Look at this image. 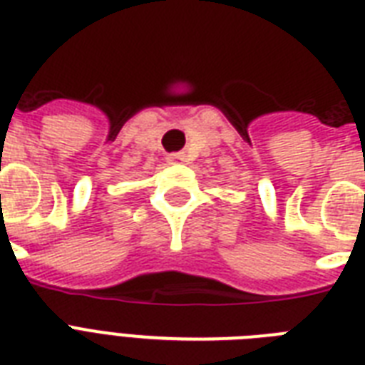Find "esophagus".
Instances as JSON below:
<instances>
[{
    "mask_svg": "<svg viewBox=\"0 0 365 365\" xmlns=\"http://www.w3.org/2000/svg\"><path fill=\"white\" fill-rule=\"evenodd\" d=\"M166 160H168V163H172V165H174V163H182V160H183V155H180V153H170V155H168V157H166Z\"/></svg>",
    "mask_w": 365,
    "mask_h": 365,
    "instance_id": "1",
    "label": "esophagus"
}]
</instances>
